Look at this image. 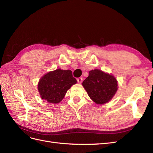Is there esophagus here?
Returning <instances> with one entry per match:
<instances>
[{
  "label": "esophagus",
  "instance_id": "esophagus-1",
  "mask_svg": "<svg viewBox=\"0 0 153 153\" xmlns=\"http://www.w3.org/2000/svg\"><path fill=\"white\" fill-rule=\"evenodd\" d=\"M82 78H81V77H80V78H77V82H78V84H81V83L82 82Z\"/></svg>",
  "mask_w": 153,
  "mask_h": 153
}]
</instances>
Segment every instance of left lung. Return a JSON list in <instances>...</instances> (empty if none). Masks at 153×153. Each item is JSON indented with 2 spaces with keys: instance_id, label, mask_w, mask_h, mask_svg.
I'll list each match as a JSON object with an SVG mask.
<instances>
[{
  "instance_id": "obj_1",
  "label": "left lung",
  "mask_w": 153,
  "mask_h": 153,
  "mask_svg": "<svg viewBox=\"0 0 153 153\" xmlns=\"http://www.w3.org/2000/svg\"><path fill=\"white\" fill-rule=\"evenodd\" d=\"M82 85L90 98L100 105L108 103L118 89L117 81L113 75L97 69L89 71Z\"/></svg>"
}]
</instances>
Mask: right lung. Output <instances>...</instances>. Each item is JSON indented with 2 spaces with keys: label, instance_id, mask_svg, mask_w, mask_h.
<instances>
[{
  "label": "right lung",
  "instance_id": "add662e5",
  "mask_svg": "<svg viewBox=\"0 0 153 153\" xmlns=\"http://www.w3.org/2000/svg\"><path fill=\"white\" fill-rule=\"evenodd\" d=\"M75 84L76 80L71 70L57 69L41 78L38 89L41 99L56 104L62 100L67 91Z\"/></svg>",
  "mask_w": 153,
  "mask_h": 153
}]
</instances>
